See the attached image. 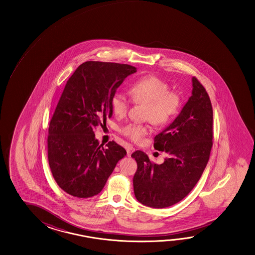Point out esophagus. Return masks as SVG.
<instances>
[{
    "label": "esophagus",
    "mask_w": 255,
    "mask_h": 255,
    "mask_svg": "<svg viewBox=\"0 0 255 255\" xmlns=\"http://www.w3.org/2000/svg\"><path fill=\"white\" fill-rule=\"evenodd\" d=\"M126 148H127V153H128V156H130V155L132 154V153H133V152H134V147H133V146H131V145H128V146H127Z\"/></svg>",
    "instance_id": "esophagus-1"
}]
</instances>
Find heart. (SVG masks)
<instances>
[{
    "mask_svg": "<svg viewBox=\"0 0 255 255\" xmlns=\"http://www.w3.org/2000/svg\"><path fill=\"white\" fill-rule=\"evenodd\" d=\"M130 97L135 103L146 105L144 118L154 125H164L175 116L180 108V98L170 92L169 85L155 76L139 79L130 88ZM130 101L124 93L117 92L111 98V108L118 118L126 116ZM149 127L138 123H129L122 127L121 132L128 138L138 142L148 133Z\"/></svg>",
    "mask_w": 255,
    "mask_h": 255,
    "instance_id": "obj_1",
    "label": "heart"
}]
</instances>
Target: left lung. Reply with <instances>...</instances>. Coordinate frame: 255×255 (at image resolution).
<instances>
[{"instance_id": "8db88e82", "label": "left lung", "mask_w": 255, "mask_h": 255, "mask_svg": "<svg viewBox=\"0 0 255 255\" xmlns=\"http://www.w3.org/2000/svg\"><path fill=\"white\" fill-rule=\"evenodd\" d=\"M213 110L209 94L192 77L191 96L176 119L154 137V148L169 158L162 164L150 161L142 151L132 153L137 163L133 179L140 203L162 209L189 194L203 173L212 147Z\"/></svg>"}]
</instances>
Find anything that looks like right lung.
<instances>
[{
	"instance_id": "add662e5",
	"label": "right lung",
	"mask_w": 255,
	"mask_h": 255,
	"mask_svg": "<svg viewBox=\"0 0 255 255\" xmlns=\"http://www.w3.org/2000/svg\"><path fill=\"white\" fill-rule=\"evenodd\" d=\"M129 65L88 61L65 84L52 117L47 156L56 183L77 198L99 194L127 151L112 141L103 147L94 130L112 117L111 98L128 75Z\"/></svg>"
}]
</instances>
